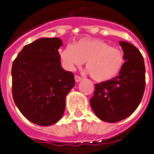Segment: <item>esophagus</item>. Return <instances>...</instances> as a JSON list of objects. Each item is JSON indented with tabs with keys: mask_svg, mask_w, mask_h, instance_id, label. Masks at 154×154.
Here are the masks:
<instances>
[{
	"mask_svg": "<svg viewBox=\"0 0 154 154\" xmlns=\"http://www.w3.org/2000/svg\"><path fill=\"white\" fill-rule=\"evenodd\" d=\"M75 82H79V81H81L82 80V78L80 77V76H79V75H75Z\"/></svg>",
	"mask_w": 154,
	"mask_h": 154,
	"instance_id": "esophagus-1",
	"label": "esophagus"
}]
</instances>
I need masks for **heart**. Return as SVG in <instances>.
Instances as JSON below:
<instances>
[{
  "mask_svg": "<svg viewBox=\"0 0 154 154\" xmlns=\"http://www.w3.org/2000/svg\"><path fill=\"white\" fill-rule=\"evenodd\" d=\"M62 67L73 71L85 65L94 80L106 82L116 77L125 62L124 54L116 47L96 38H84L68 45L59 54Z\"/></svg>",
  "mask_w": 154,
  "mask_h": 154,
  "instance_id": "b5f03b06",
  "label": "heart"
}]
</instances>
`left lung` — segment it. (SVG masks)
I'll return each mask as SVG.
<instances>
[{"label":"left lung","instance_id":"1","mask_svg":"<svg viewBox=\"0 0 154 154\" xmlns=\"http://www.w3.org/2000/svg\"><path fill=\"white\" fill-rule=\"evenodd\" d=\"M126 62L119 75L95 84L90 105L102 121L117 122L132 114L144 95L145 66L140 52L132 44L120 41Z\"/></svg>","mask_w":154,"mask_h":154}]
</instances>
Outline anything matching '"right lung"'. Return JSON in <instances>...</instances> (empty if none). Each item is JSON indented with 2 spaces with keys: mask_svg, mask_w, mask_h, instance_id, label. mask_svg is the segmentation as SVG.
Here are the masks:
<instances>
[{
  "mask_svg": "<svg viewBox=\"0 0 154 154\" xmlns=\"http://www.w3.org/2000/svg\"><path fill=\"white\" fill-rule=\"evenodd\" d=\"M59 38H40L25 45L13 62L12 94L26 119L40 126L58 122L66 97L75 84L73 73L61 66Z\"/></svg>",
  "mask_w": 154,
  "mask_h": 154,
  "instance_id": "1",
  "label": "right lung"
}]
</instances>
